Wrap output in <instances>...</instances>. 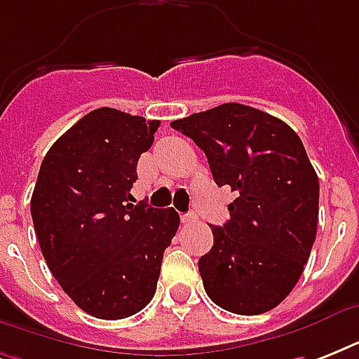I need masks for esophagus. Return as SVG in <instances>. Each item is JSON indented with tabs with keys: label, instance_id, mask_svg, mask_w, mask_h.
Here are the masks:
<instances>
[{
	"label": "esophagus",
	"instance_id": "1",
	"mask_svg": "<svg viewBox=\"0 0 359 359\" xmlns=\"http://www.w3.org/2000/svg\"><path fill=\"white\" fill-rule=\"evenodd\" d=\"M180 222H182V224H184V225L196 224V222H197V216H196V214H194V212L182 214V216H180Z\"/></svg>",
	"mask_w": 359,
	"mask_h": 359
}]
</instances>
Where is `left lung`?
Instances as JSON below:
<instances>
[{"instance_id": "obj_1", "label": "left lung", "mask_w": 359, "mask_h": 359, "mask_svg": "<svg viewBox=\"0 0 359 359\" xmlns=\"http://www.w3.org/2000/svg\"><path fill=\"white\" fill-rule=\"evenodd\" d=\"M171 126L205 152L216 184L238 191L199 259L208 298L236 315L270 311L294 289L317 236L318 177L304 143L281 119L236 102Z\"/></svg>"}]
</instances>
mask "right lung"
<instances>
[{
  "label": "right lung",
  "instance_id": "add662e5",
  "mask_svg": "<svg viewBox=\"0 0 359 359\" xmlns=\"http://www.w3.org/2000/svg\"><path fill=\"white\" fill-rule=\"evenodd\" d=\"M158 126L114 108L87 114L50 147L31 196L50 272L76 306L104 320L135 315L152 300L179 229L173 208L134 205L130 194Z\"/></svg>",
  "mask_w": 359,
  "mask_h": 359
}]
</instances>
